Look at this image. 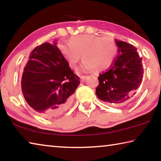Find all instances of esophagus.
<instances>
[{"label":"esophagus","instance_id":"34e87169","mask_svg":"<svg viewBox=\"0 0 161 161\" xmlns=\"http://www.w3.org/2000/svg\"><path fill=\"white\" fill-rule=\"evenodd\" d=\"M86 77H87L86 76H81V77H80V80H81V82H84V81H85V80H86Z\"/></svg>","mask_w":161,"mask_h":161}]
</instances>
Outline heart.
<instances>
[{"label":"heart","instance_id":"1","mask_svg":"<svg viewBox=\"0 0 161 161\" xmlns=\"http://www.w3.org/2000/svg\"><path fill=\"white\" fill-rule=\"evenodd\" d=\"M58 48L70 67L75 68L81 59L84 60L78 72L94 69L106 70L114 63L117 54V45L114 38L94 35H80L70 38L69 45L59 43Z\"/></svg>","mask_w":161,"mask_h":161}]
</instances>
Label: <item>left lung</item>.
I'll return each mask as SVG.
<instances>
[{"instance_id": "obj_1", "label": "left lung", "mask_w": 161, "mask_h": 161, "mask_svg": "<svg viewBox=\"0 0 161 161\" xmlns=\"http://www.w3.org/2000/svg\"><path fill=\"white\" fill-rule=\"evenodd\" d=\"M119 55L107 72L100 74L96 94L111 105L122 106L132 100L142 82V58L134 46L115 40Z\"/></svg>"}]
</instances>
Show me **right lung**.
Instances as JSON below:
<instances>
[{"label":"right lung","instance_id":"right-lung-1","mask_svg":"<svg viewBox=\"0 0 161 161\" xmlns=\"http://www.w3.org/2000/svg\"><path fill=\"white\" fill-rule=\"evenodd\" d=\"M56 42H45L32 51L21 80L22 92L27 103L47 119L67 110L72 94L80 84Z\"/></svg>","mask_w":161,"mask_h":161}]
</instances>
